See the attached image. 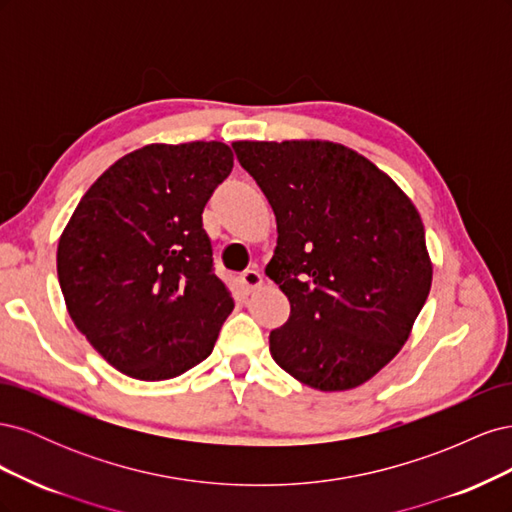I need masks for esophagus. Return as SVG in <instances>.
<instances>
[{"label": "esophagus", "mask_w": 512, "mask_h": 512, "mask_svg": "<svg viewBox=\"0 0 512 512\" xmlns=\"http://www.w3.org/2000/svg\"><path fill=\"white\" fill-rule=\"evenodd\" d=\"M241 284L245 290H254L262 284V273L258 269H245L241 273Z\"/></svg>", "instance_id": "esophagus-1"}]
</instances>
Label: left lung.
<instances>
[{"instance_id": "obj_1", "label": "left lung", "mask_w": 512, "mask_h": 512, "mask_svg": "<svg viewBox=\"0 0 512 512\" xmlns=\"http://www.w3.org/2000/svg\"><path fill=\"white\" fill-rule=\"evenodd\" d=\"M267 196L277 245L267 275L290 301L273 361L318 391L367 382L406 344L431 288L410 198L359 153L327 141H239Z\"/></svg>"}]
</instances>
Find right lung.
<instances>
[{
  "label": "right lung",
  "mask_w": 512,
  "mask_h": 512,
  "mask_svg": "<svg viewBox=\"0 0 512 512\" xmlns=\"http://www.w3.org/2000/svg\"><path fill=\"white\" fill-rule=\"evenodd\" d=\"M230 170L218 141L147 145L72 213L59 286L76 329L121 374L168 380L211 354L235 301L215 275L203 209Z\"/></svg>",
  "instance_id": "obj_1"
}]
</instances>
